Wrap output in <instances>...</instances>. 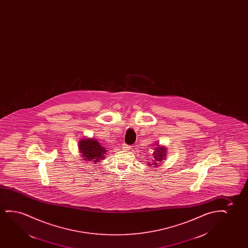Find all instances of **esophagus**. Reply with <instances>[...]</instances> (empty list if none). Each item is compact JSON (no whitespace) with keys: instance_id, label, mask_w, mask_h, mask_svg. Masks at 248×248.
<instances>
[{"instance_id":"obj_1","label":"esophagus","mask_w":248,"mask_h":248,"mask_svg":"<svg viewBox=\"0 0 248 248\" xmlns=\"http://www.w3.org/2000/svg\"><path fill=\"white\" fill-rule=\"evenodd\" d=\"M123 148L125 150H129L130 149V146H129V145H128V144H125V143H124V144H123Z\"/></svg>"}]
</instances>
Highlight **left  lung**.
I'll list each match as a JSON object with an SVG mask.
<instances>
[{"label":"left lung","instance_id":"left-lung-1","mask_svg":"<svg viewBox=\"0 0 248 248\" xmlns=\"http://www.w3.org/2000/svg\"><path fill=\"white\" fill-rule=\"evenodd\" d=\"M155 150H156V152L153 154L155 162H153V163H154V165H156V164H158L159 162L164 159V157H165L167 154V149L165 147H160V146H158V147H156Z\"/></svg>","mask_w":248,"mask_h":248}]
</instances>
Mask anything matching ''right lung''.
<instances>
[{
    "mask_svg": "<svg viewBox=\"0 0 248 248\" xmlns=\"http://www.w3.org/2000/svg\"><path fill=\"white\" fill-rule=\"evenodd\" d=\"M78 149L80 150L81 156L85 157L84 159L93 161L94 163L102 160L107 151L95 139L81 140L78 144Z\"/></svg>",
    "mask_w": 248,
    "mask_h": 248,
    "instance_id": "1",
    "label": "right lung"
}]
</instances>
